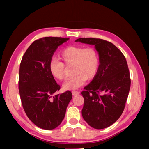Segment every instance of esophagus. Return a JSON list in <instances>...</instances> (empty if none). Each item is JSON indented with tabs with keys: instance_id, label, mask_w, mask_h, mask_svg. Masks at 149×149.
Masks as SVG:
<instances>
[{
	"instance_id": "34e87169",
	"label": "esophagus",
	"mask_w": 149,
	"mask_h": 149,
	"mask_svg": "<svg viewBox=\"0 0 149 149\" xmlns=\"http://www.w3.org/2000/svg\"><path fill=\"white\" fill-rule=\"evenodd\" d=\"M72 94H73V96H76V95H78V94H79L80 92H78L77 91H72Z\"/></svg>"
}]
</instances>
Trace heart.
Masks as SVG:
<instances>
[{"mask_svg": "<svg viewBox=\"0 0 149 149\" xmlns=\"http://www.w3.org/2000/svg\"><path fill=\"white\" fill-rule=\"evenodd\" d=\"M59 58L66 65H71V71L73 73L63 86L66 90L79 88L86 80L93 79L97 73L99 67L98 54L92 47H67L60 53ZM49 69L55 78L59 80L65 78V65L60 61L52 59L49 62Z\"/></svg>", "mask_w": 149, "mask_h": 149, "instance_id": "obj_1", "label": "heart"}]
</instances>
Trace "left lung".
<instances>
[{"label": "left lung", "mask_w": 149, "mask_h": 149, "mask_svg": "<svg viewBox=\"0 0 149 149\" xmlns=\"http://www.w3.org/2000/svg\"><path fill=\"white\" fill-rule=\"evenodd\" d=\"M76 42L94 45L99 55L97 73L81 92L84 120L96 129L114 124L124 109L130 87L125 58L114 44L100 38H81Z\"/></svg>", "instance_id": "obj_1"}]
</instances>
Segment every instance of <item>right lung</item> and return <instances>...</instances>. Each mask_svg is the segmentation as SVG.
Returning a JSON list of instances; mask_svg holds the SVG:
<instances>
[{
  "mask_svg": "<svg viewBox=\"0 0 149 149\" xmlns=\"http://www.w3.org/2000/svg\"><path fill=\"white\" fill-rule=\"evenodd\" d=\"M69 39L49 37L35 40L20 63L19 88L22 106L29 119L45 130L55 129L61 123L72 99L70 91L55 94L60 86L49 69L54 53Z\"/></svg>",
  "mask_w": 149,
  "mask_h": 149,
  "instance_id": "add662e5",
  "label": "right lung"
}]
</instances>
